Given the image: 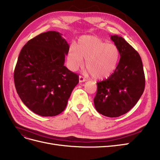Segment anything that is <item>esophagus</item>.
Masks as SVG:
<instances>
[{"instance_id":"34e87169","label":"esophagus","mask_w":160,"mask_h":160,"mask_svg":"<svg viewBox=\"0 0 160 160\" xmlns=\"http://www.w3.org/2000/svg\"><path fill=\"white\" fill-rule=\"evenodd\" d=\"M79 83H82V82H84L86 81V79L84 78L82 76H79Z\"/></svg>"}]
</instances>
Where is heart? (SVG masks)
<instances>
[{
  "label": "heart",
  "instance_id": "b5f03b06",
  "mask_svg": "<svg viewBox=\"0 0 160 160\" xmlns=\"http://www.w3.org/2000/svg\"><path fill=\"white\" fill-rule=\"evenodd\" d=\"M119 48L109 44L96 36L84 35L79 38L76 47L70 46L67 60L70 69L76 71L83 65L96 79L108 78L113 73L120 60Z\"/></svg>",
  "mask_w": 160,
  "mask_h": 160
}]
</instances>
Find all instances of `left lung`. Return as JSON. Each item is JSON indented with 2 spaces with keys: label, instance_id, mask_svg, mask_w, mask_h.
Masks as SVG:
<instances>
[{
  "label": "left lung",
  "instance_id": "obj_1",
  "mask_svg": "<svg viewBox=\"0 0 160 160\" xmlns=\"http://www.w3.org/2000/svg\"><path fill=\"white\" fill-rule=\"evenodd\" d=\"M111 39L119 48L120 60L113 73L97 83L94 105L99 113L116 118L138 103L145 89V75L139 53L122 37L111 35Z\"/></svg>",
  "mask_w": 160,
  "mask_h": 160
}]
</instances>
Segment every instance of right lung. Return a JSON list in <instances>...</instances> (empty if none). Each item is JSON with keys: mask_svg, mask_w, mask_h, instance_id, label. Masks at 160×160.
<instances>
[{"mask_svg": "<svg viewBox=\"0 0 160 160\" xmlns=\"http://www.w3.org/2000/svg\"><path fill=\"white\" fill-rule=\"evenodd\" d=\"M62 34L42 32L28 41L14 72L17 92L35 113L47 117L63 111L79 76L64 65L69 45Z\"/></svg>", "mask_w": 160, "mask_h": 160, "instance_id": "obj_1", "label": "right lung"}]
</instances>
